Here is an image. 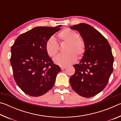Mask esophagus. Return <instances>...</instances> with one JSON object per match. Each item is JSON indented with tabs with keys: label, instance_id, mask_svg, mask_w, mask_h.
<instances>
[{
	"label": "esophagus",
	"instance_id": "esophagus-1",
	"mask_svg": "<svg viewBox=\"0 0 121 121\" xmlns=\"http://www.w3.org/2000/svg\"><path fill=\"white\" fill-rule=\"evenodd\" d=\"M60 67H61V69L62 70H64V69H65V68H66V67H65V66H61Z\"/></svg>",
	"mask_w": 121,
	"mask_h": 121
}]
</instances>
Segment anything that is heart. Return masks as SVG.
<instances>
[{"label":"heart","mask_w":121,"mask_h":121,"mask_svg":"<svg viewBox=\"0 0 121 121\" xmlns=\"http://www.w3.org/2000/svg\"><path fill=\"white\" fill-rule=\"evenodd\" d=\"M77 32L69 28H65L57 35L59 41L66 42L65 51V53L60 54L53 59L56 64L60 66H65L75 62L77 56L81 58L86 51V45L82 39L79 37ZM45 50L50 57L56 56L59 51V45L53 37H51L46 41Z\"/></svg>","instance_id":"b5f03b06"}]
</instances>
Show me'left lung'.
I'll list each match as a JSON object with an SVG mask.
<instances>
[{
  "mask_svg": "<svg viewBox=\"0 0 121 121\" xmlns=\"http://www.w3.org/2000/svg\"><path fill=\"white\" fill-rule=\"evenodd\" d=\"M70 28L80 33L86 45L81 62L73 65L71 87L82 97H93L106 86L113 70L111 47L105 37L89 24L80 23Z\"/></svg>",
  "mask_w": 121,
  "mask_h": 121,
  "instance_id": "obj_1",
  "label": "left lung"
}]
</instances>
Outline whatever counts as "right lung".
<instances>
[{
  "label": "right lung",
  "instance_id": "1",
  "mask_svg": "<svg viewBox=\"0 0 121 121\" xmlns=\"http://www.w3.org/2000/svg\"><path fill=\"white\" fill-rule=\"evenodd\" d=\"M61 26L34 28L20 35L12 46L10 61L14 80L26 95L39 97L54 85L61 69L48 56L45 44Z\"/></svg>",
  "mask_w": 121,
  "mask_h": 121
}]
</instances>
